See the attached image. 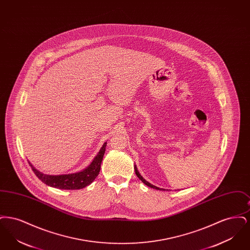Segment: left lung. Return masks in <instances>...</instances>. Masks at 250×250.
I'll return each mask as SVG.
<instances>
[{
  "label": "left lung",
  "instance_id": "obj_1",
  "mask_svg": "<svg viewBox=\"0 0 250 250\" xmlns=\"http://www.w3.org/2000/svg\"><path fill=\"white\" fill-rule=\"evenodd\" d=\"M134 168H135V172H136V175L138 176V178L140 179L142 182H143L144 185H146L147 187H149V188H154V189H156V190H163V191H169V189H164V188H157V187H155L154 185H152V184H150L149 182H147L145 179L143 178V176L140 174V172H139V170H138V167L137 166L135 165L134 166Z\"/></svg>",
  "mask_w": 250,
  "mask_h": 250
}]
</instances>
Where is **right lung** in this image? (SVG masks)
<instances>
[{"mask_svg":"<svg viewBox=\"0 0 250 250\" xmlns=\"http://www.w3.org/2000/svg\"><path fill=\"white\" fill-rule=\"evenodd\" d=\"M106 145L107 143H104L101 149L99 150L98 154L95 155L94 160L88 167H86L84 169L68 174H59V175H49L45 174L38 169H36L35 167L32 165L30 161L29 165L32 167L33 171L35 172L36 176L41 180L44 184L49 186L51 188H59V189H66V190H74V189H82L85 187L89 186L94 182L96 176L99 174L101 162L103 160V156L106 151Z\"/></svg>","mask_w":250,"mask_h":250,"instance_id":"right-lung-1","label":"right lung"}]
</instances>
